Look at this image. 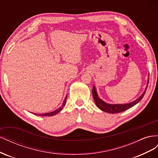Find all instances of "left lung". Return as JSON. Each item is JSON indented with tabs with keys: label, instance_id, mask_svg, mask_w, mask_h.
I'll return each instance as SVG.
<instances>
[{
	"label": "left lung",
	"instance_id": "left-lung-1",
	"mask_svg": "<svg viewBox=\"0 0 158 158\" xmlns=\"http://www.w3.org/2000/svg\"><path fill=\"white\" fill-rule=\"evenodd\" d=\"M147 89V87L145 89V92L142 94L141 96L136 99L135 101H134L131 103H127V104H108L106 102H104L102 99H100L97 94L96 91H95V88L94 86L92 89V95L93 98L94 99V101L96 106L98 108H99L102 111L109 113H121L126 111V110L130 109L131 107H133L135 105L138 103L140 100L144 97V95L146 93V90Z\"/></svg>",
	"mask_w": 158,
	"mask_h": 158
}]
</instances>
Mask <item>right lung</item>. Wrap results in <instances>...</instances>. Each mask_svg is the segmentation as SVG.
I'll list each match as a JSON object with an SVG mask.
<instances>
[{"instance_id": "add662e5", "label": "right lung", "mask_w": 158, "mask_h": 158, "mask_svg": "<svg viewBox=\"0 0 158 158\" xmlns=\"http://www.w3.org/2000/svg\"><path fill=\"white\" fill-rule=\"evenodd\" d=\"M66 98H67V96H66V98H65V99H64V102L63 103V106H62L61 107H60L59 108L57 109L56 110H55V111H52V112H51V113H44V114H37V113H34V114H36V115H37V116H45V117H51V116L55 115V114H57L59 112H60L62 109H63V107L65 106V104H66Z\"/></svg>"}]
</instances>
